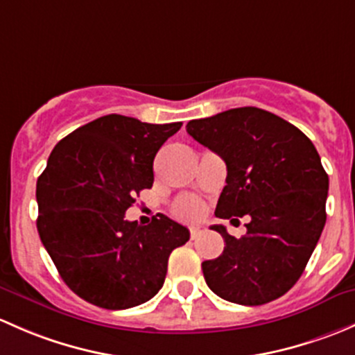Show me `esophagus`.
<instances>
[{
    "mask_svg": "<svg viewBox=\"0 0 355 355\" xmlns=\"http://www.w3.org/2000/svg\"><path fill=\"white\" fill-rule=\"evenodd\" d=\"M205 232V227L203 225H198V227H191L189 229V236H191V239H196V237L200 236V234Z\"/></svg>",
    "mask_w": 355,
    "mask_h": 355,
    "instance_id": "34e87169",
    "label": "esophagus"
}]
</instances>
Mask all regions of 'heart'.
<instances>
[{"label":"heart","instance_id":"obj_1","mask_svg":"<svg viewBox=\"0 0 355 355\" xmlns=\"http://www.w3.org/2000/svg\"><path fill=\"white\" fill-rule=\"evenodd\" d=\"M174 211L182 220H198L203 215V205L195 198H182Z\"/></svg>","mask_w":355,"mask_h":355}]
</instances>
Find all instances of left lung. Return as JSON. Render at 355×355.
<instances>
[{
    "label": "left lung",
    "instance_id": "left-lung-1",
    "mask_svg": "<svg viewBox=\"0 0 355 355\" xmlns=\"http://www.w3.org/2000/svg\"><path fill=\"white\" fill-rule=\"evenodd\" d=\"M186 131L227 166L215 215L251 217L239 239L224 225H211L225 248L202 263L205 282L236 304L275 301L302 275L327 222L328 174L313 141L258 107L193 119Z\"/></svg>",
    "mask_w": 355,
    "mask_h": 355
}]
</instances>
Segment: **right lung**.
Returning a JSON list of instances; mask_svg holds the SVG:
<instances>
[{"instance_id": "right-lung-1", "label": "right lung", "mask_w": 355, "mask_h": 355, "mask_svg": "<svg viewBox=\"0 0 355 355\" xmlns=\"http://www.w3.org/2000/svg\"><path fill=\"white\" fill-rule=\"evenodd\" d=\"M181 126L109 114L51 152L35 189L37 231L64 284L90 304L147 302L164 286L169 254L188 243V229L162 214L148 225L124 218L152 188L155 153Z\"/></svg>"}]
</instances>
